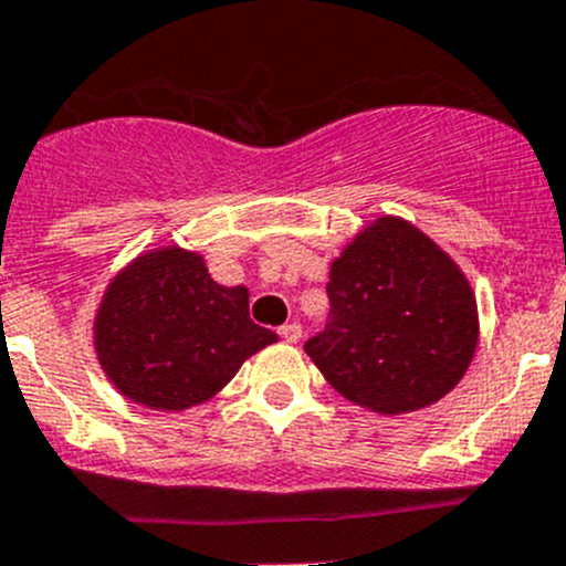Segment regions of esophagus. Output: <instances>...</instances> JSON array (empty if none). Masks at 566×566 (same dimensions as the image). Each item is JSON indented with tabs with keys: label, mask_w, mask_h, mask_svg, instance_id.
I'll list each match as a JSON object with an SVG mask.
<instances>
[{
	"label": "esophagus",
	"mask_w": 566,
	"mask_h": 566,
	"mask_svg": "<svg viewBox=\"0 0 566 566\" xmlns=\"http://www.w3.org/2000/svg\"><path fill=\"white\" fill-rule=\"evenodd\" d=\"M279 336H282L284 342H290V345H295V342L301 339V325L298 323H287L279 328Z\"/></svg>",
	"instance_id": "obj_1"
}]
</instances>
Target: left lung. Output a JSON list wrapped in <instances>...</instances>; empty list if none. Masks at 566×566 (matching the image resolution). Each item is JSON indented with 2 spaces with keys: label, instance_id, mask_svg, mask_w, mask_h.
<instances>
[{
  "label": "left lung",
  "instance_id": "8db88e82",
  "mask_svg": "<svg viewBox=\"0 0 566 566\" xmlns=\"http://www.w3.org/2000/svg\"><path fill=\"white\" fill-rule=\"evenodd\" d=\"M325 331L304 345L323 378L384 416L447 397L479 339L476 298L458 262L421 230L380 216L331 262Z\"/></svg>",
  "mask_w": 566,
  "mask_h": 566
}]
</instances>
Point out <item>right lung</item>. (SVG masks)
I'll return each instance as SVG.
<instances>
[{
    "label": "right lung",
    "mask_w": 566,
    "mask_h": 566,
    "mask_svg": "<svg viewBox=\"0 0 566 566\" xmlns=\"http://www.w3.org/2000/svg\"><path fill=\"white\" fill-rule=\"evenodd\" d=\"M279 336L249 317V290L213 282L202 254L164 247L112 279L95 353L114 389L153 410H186L224 389Z\"/></svg>",
    "instance_id": "obj_1"
}]
</instances>
